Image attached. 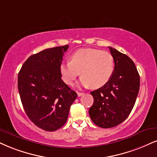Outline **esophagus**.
I'll return each instance as SVG.
<instances>
[{
  "label": "esophagus",
  "instance_id": "1",
  "mask_svg": "<svg viewBox=\"0 0 157 157\" xmlns=\"http://www.w3.org/2000/svg\"><path fill=\"white\" fill-rule=\"evenodd\" d=\"M77 94H78V97H81V96H82L83 94H84V93H82V92H77Z\"/></svg>",
  "mask_w": 157,
  "mask_h": 157
}]
</instances>
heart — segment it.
<instances>
[{"instance_id": "1", "label": "heart", "mask_w": 157, "mask_h": 157, "mask_svg": "<svg viewBox=\"0 0 157 157\" xmlns=\"http://www.w3.org/2000/svg\"><path fill=\"white\" fill-rule=\"evenodd\" d=\"M113 69L114 59L110 52L90 48L76 50L70 56V61L63 62L59 65L62 78L67 84H72L81 73L82 85H91L92 88L105 85Z\"/></svg>"}]
</instances>
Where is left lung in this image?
I'll use <instances>...</instances> for the list:
<instances>
[{
  "label": "left lung",
  "mask_w": 157,
  "mask_h": 157,
  "mask_svg": "<svg viewBox=\"0 0 157 157\" xmlns=\"http://www.w3.org/2000/svg\"><path fill=\"white\" fill-rule=\"evenodd\" d=\"M114 59V70L108 82L91 92L93 105L89 110L92 121L102 128H111L123 122L134 107L140 75L128 56L108 47Z\"/></svg>",
  "instance_id": "1"
}]
</instances>
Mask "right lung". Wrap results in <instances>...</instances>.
Here are the masks:
<instances>
[{"mask_svg": "<svg viewBox=\"0 0 157 157\" xmlns=\"http://www.w3.org/2000/svg\"><path fill=\"white\" fill-rule=\"evenodd\" d=\"M68 47L57 46L31 55L18 74V90L25 113L37 127L49 132L65 124L77 98L59 72Z\"/></svg>", "mask_w": 157, "mask_h": 157, "instance_id": "add662e5", "label": "right lung"}]
</instances>
